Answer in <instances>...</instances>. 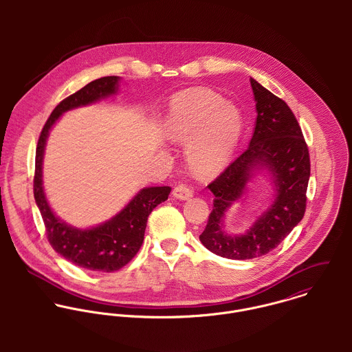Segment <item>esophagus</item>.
Wrapping results in <instances>:
<instances>
[{"label":"esophagus","mask_w":352,"mask_h":352,"mask_svg":"<svg viewBox=\"0 0 352 352\" xmlns=\"http://www.w3.org/2000/svg\"><path fill=\"white\" fill-rule=\"evenodd\" d=\"M192 194H194L192 188L188 187L187 184H179V186H176L175 190H173V197L177 198V199H180V201H187V199H190V198L192 197Z\"/></svg>","instance_id":"34e87169"}]
</instances>
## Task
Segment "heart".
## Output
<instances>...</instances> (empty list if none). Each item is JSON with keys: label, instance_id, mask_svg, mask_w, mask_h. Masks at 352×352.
<instances>
[{"label": "heart", "instance_id": "heart-1", "mask_svg": "<svg viewBox=\"0 0 352 352\" xmlns=\"http://www.w3.org/2000/svg\"><path fill=\"white\" fill-rule=\"evenodd\" d=\"M241 130L240 109L207 89L175 96L162 123L166 140L188 142V161L201 176L214 175L228 162Z\"/></svg>", "mask_w": 352, "mask_h": 352}]
</instances>
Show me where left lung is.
Segmentation results:
<instances>
[{"instance_id":"1","label":"left lung","mask_w":352,"mask_h":352,"mask_svg":"<svg viewBox=\"0 0 352 352\" xmlns=\"http://www.w3.org/2000/svg\"><path fill=\"white\" fill-rule=\"evenodd\" d=\"M251 87L257 118L250 146L207 186L214 207L199 236L208 251L233 260L260 257L289 236L303 218L310 177L309 151L293 111L253 78ZM263 170L270 175L274 201L245 234H228L224 214L243 200L248 183Z\"/></svg>"}]
</instances>
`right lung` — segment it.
Here are the masks:
<instances>
[{
    "label": "right lung",
    "instance_id": "1",
    "mask_svg": "<svg viewBox=\"0 0 352 352\" xmlns=\"http://www.w3.org/2000/svg\"><path fill=\"white\" fill-rule=\"evenodd\" d=\"M118 76L101 77L60 101L51 112L36 148L34 197L41 210L47 239L54 251L73 264L91 270L112 272L126 265L140 251L148 217L160 203L166 201L170 187H146L129 201L115 217L88 229L74 228L54 214L43 188V157L52 126L66 111L89 105L118 92Z\"/></svg>",
    "mask_w": 352,
    "mask_h": 352
}]
</instances>
